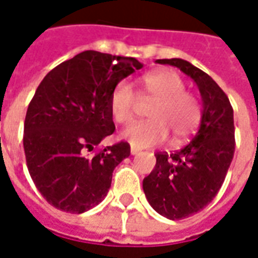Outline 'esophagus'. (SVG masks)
<instances>
[{
	"label": "esophagus",
	"mask_w": 258,
	"mask_h": 258,
	"mask_svg": "<svg viewBox=\"0 0 258 258\" xmlns=\"http://www.w3.org/2000/svg\"><path fill=\"white\" fill-rule=\"evenodd\" d=\"M137 153H140V149H137V148H131V155H137Z\"/></svg>",
	"instance_id": "esophagus-1"
}]
</instances>
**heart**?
<instances>
[{"label": "heart", "mask_w": 258, "mask_h": 258, "mask_svg": "<svg viewBox=\"0 0 258 258\" xmlns=\"http://www.w3.org/2000/svg\"><path fill=\"white\" fill-rule=\"evenodd\" d=\"M141 99L152 102L151 120L130 125L121 138L142 149L166 142L168 133L174 141L184 140L199 125L202 109L198 98L186 91L185 80L174 70H156L140 79ZM138 98L128 81H120L110 94V113L118 124H130L135 117Z\"/></svg>", "instance_id": "b5f03b06"}]
</instances>
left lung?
<instances>
[{
    "label": "left lung",
    "mask_w": 258,
    "mask_h": 258,
    "mask_svg": "<svg viewBox=\"0 0 258 258\" xmlns=\"http://www.w3.org/2000/svg\"><path fill=\"white\" fill-rule=\"evenodd\" d=\"M194 80L203 110L199 131L182 149L156 153V166L142 186L149 205L168 220H182L203 210L216 198L235 152L233 109L210 76L184 59H157Z\"/></svg>",
    "instance_id": "8db88e82"
}]
</instances>
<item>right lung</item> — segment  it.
Listing matches in <instances>:
<instances>
[{
    "mask_svg": "<svg viewBox=\"0 0 258 258\" xmlns=\"http://www.w3.org/2000/svg\"><path fill=\"white\" fill-rule=\"evenodd\" d=\"M142 66L135 58L84 51L38 85L26 113L23 148L33 182L58 210L80 214L105 199L130 145L121 141L92 156L87 152L114 133L110 94Z\"/></svg>",
    "mask_w": 258,
    "mask_h": 258,
    "instance_id": "obj_1",
    "label": "right lung"
}]
</instances>
